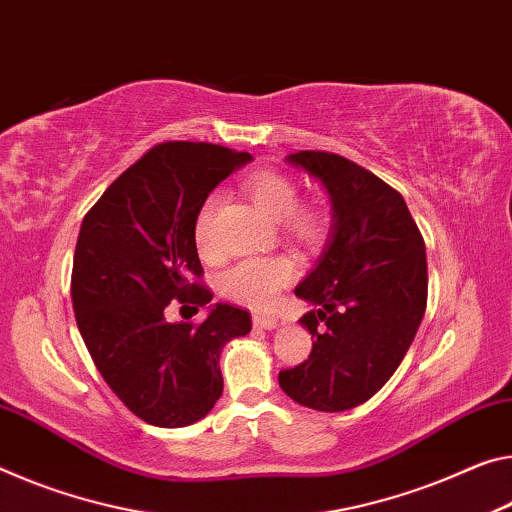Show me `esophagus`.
<instances>
[{"label":"esophagus","instance_id":"obj_1","mask_svg":"<svg viewBox=\"0 0 512 512\" xmlns=\"http://www.w3.org/2000/svg\"><path fill=\"white\" fill-rule=\"evenodd\" d=\"M253 326L262 328V330H275L280 326V321L275 319V316H269V314H255L253 316Z\"/></svg>","mask_w":512,"mask_h":512}]
</instances>
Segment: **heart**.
I'll return each instance as SVG.
<instances>
[{"label":"heart","mask_w":512,"mask_h":512,"mask_svg":"<svg viewBox=\"0 0 512 512\" xmlns=\"http://www.w3.org/2000/svg\"><path fill=\"white\" fill-rule=\"evenodd\" d=\"M246 189L255 205L271 218H285L289 234L305 243H314L326 232V214L316 207H296L298 189L287 175L275 170H262L250 175ZM218 198L209 196L202 202L196 221H193V239L200 255L205 259L216 257L212 221ZM294 264L285 257H253L243 259L227 269L221 278V294L234 303L253 307V310H266L275 303L280 289H285L294 278Z\"/></svg>","instance_id":"obj_1"}]
</instances>
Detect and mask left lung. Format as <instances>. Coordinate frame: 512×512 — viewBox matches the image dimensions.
Returning <instances> with one entry per match:
<instances>
[{"label": "left lung", "mask_w": 512, "mask_h": 512, "mask_svg": "<svg viewBox=\"0 0 512 512\" xmlns=\"http://www.w3.org/2000/svg\"><path fill=\"white\" fill-rule=\"evenodd\" d=\"M330 200V234L319 262L294 289L312 353L280 371L289 399L321 412L369 401L408 353L426 312V246L399 191L339 154L296 152Z\"/></svg>", "instance_id": "1"}]
</instances>
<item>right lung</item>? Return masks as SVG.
Here are the masks:
<instances>
[{
  "label": "right lung",
  "instance_id": "right-lung-1",
  "mask_svg": "<svg viewBox=\"0 0 512 512\" xmlns=\"http://www.w3.org/2000/svg\"><path fill=\"white\" fill-rule=\"evenodd\" d=\"M248 161V152L212 143L154 145L81 223L72 262L77 328L113 394L152 426L205 417L223 394V346L253 328L246 310L212 305L193 239L202 202ZM175 297L207 306L208 319L168 324L163 310Z\"/></svg>",
  "mask_w": 512,
  "mask_h": 512
}]
</instances>
